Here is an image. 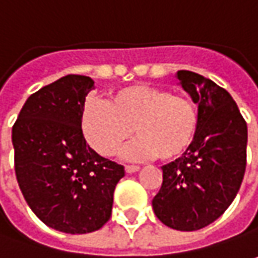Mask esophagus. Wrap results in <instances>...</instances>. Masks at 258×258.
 I'll return each mask as SVG.
<instances>
[{
  "label": "esophagus",
  "mask_w": 258,
  "mask_h": 258,
  "mask_svg": "<svg viewBox=\"0 0 258 258\" xmlns=\"http://www.w3.org/2000/svg\"><path fill=\"white\" fill-rule=\"evenodd\" d=\"M138 170H140V167L138 165H125V171L127 173H137Z\"/></svg>",
  "instance_id": "1"
}]
</instances>
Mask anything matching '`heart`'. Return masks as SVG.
I'll return each instance as SVG.
<instances>
[{"label":"heart","instance_id":"heart-1","mask_svg":"<svg viewBox=\"0 0 258 258\" xmlns=\"http://www.w3.org/2000/svg\"><path fill=\"white\" fill-rule=\"evenodd\" d=\"M80 121L87 143L101 156H115L134 130L138 137L125 156L131 160L157 156L170 161L184 154L192 143L199 111L184 95L134 84L112 91L108 102H85Z\"/></svg>","mask_w":258,"mask_h":258}]
</instances>
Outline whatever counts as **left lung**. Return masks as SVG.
I'll return each instance as SVG.
<instances>
[{
	"mask_svg": "<svg viewBox=\"0 0 258 258\" xmlns=\"http://www.w3.org/2000/svg\"><path fill=\"white\" fill-rule=\"evenodd\" d=\"M199 104V124L185 153L163 165L153 199L157 218L170 228L194 231L216 221L233 203L247 164V122L224 88L197 73H177Z\"/></svg>",
	"mask_w": 258,
	"mask_h": 258,
	"instance_id": "left-lung-1",
	"label": "left lung"
}]
</instances>
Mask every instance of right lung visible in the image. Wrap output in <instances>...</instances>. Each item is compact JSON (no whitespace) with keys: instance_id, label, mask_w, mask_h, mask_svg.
Instances as JSON below:
<instances>
[{"instance_id":"obj_1","label":"right lung","mask_w":258,"mask_h":258,"mask_svg":"<svg viewBox=\"0 0 258 258\" xmlns=\"http://www.w3.org/2000/svg\"><path fill=\"white\" fill-rule=\"evenodd\" d=\"M90 77H62L31 94L13 125L14 165L24 199L51 228L68 234L100 230L111 217L124 167L85 141L81 110Z\"/></svg>"}]
</instances>
